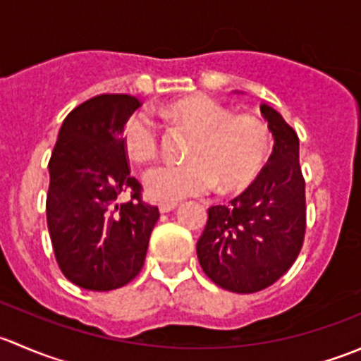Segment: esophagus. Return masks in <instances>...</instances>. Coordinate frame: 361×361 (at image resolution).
<instances>
[{
    "label": "esophagus",
    "instance_id": "esophagus-1",
    "mask_svg": "<svg viewBox=\"0 0 361 361\" xmlns=\"http://www.w3.org/2000/svg\"><path fill=\"white\" fill-rule=\"evenodd\" d=\"M178 207V202H162L159 206V211L160 213H169V211L176 209Z\"/></svg>",
    "mask_w": 361,
    "mask_h": 361
}]
</instances>
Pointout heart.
Wrapping results in <instances>:
<instances>
[{"label":"heart","mask_w":361,"mask_h":361,"mask_svg":"<svg viewBox=\"0 0 361 361\" xmlns=\"http://www.w3.org/2000/svg\"><path fill=\"white\" fill-rule=\"evenodd\" d=\"M162 115L194 133L187 164L162 166L145 178L148 197L174 202L209 192L246 188L267 162L272 134L267 122L250 113H232L206 94L178 97L162 106ZM122 145L134 162H152L159 154L157 127L145 113L126 122Z\"/></svg>","instance_id":"obj_1"}]
</instances>
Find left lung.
Wrapping results in <instances>:
<instances>
[{
  "instance_id": "1",
  "label": "left lung",
  "mask_w": 361,
  "mask_h": 361,
  "mask_svg": "<svg viewBox=\"0 0 361 361\" xmlns=\"http://www.w3.org/2000/svg\"><path fill=\"white\" fill-rule=\"evenodd\" d=\"M274 148L257 180L228 206H211L197 258L214 285L255 293L293 265L305 234V181L298 136L269 104H260Z\"/></svg>"
}]
</instances>
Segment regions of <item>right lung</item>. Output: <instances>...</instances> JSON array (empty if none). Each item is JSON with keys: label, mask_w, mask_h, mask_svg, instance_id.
<instances>
[{"label": "right lung", "mask_w": 361, "mask_h": 361, "mask_svg": "<svg viewBox=\"0 0 361 361\" xmlns=\"http://www.w3.org/2000/svg\"><path fill=\"white\" fill-rule=\"evenodd\" d=\"M140 108L129 94H101L64 118L49 162L47 225L61 271L71 283L108 292L143 269L159 207L141 201L122 145L127 118ZM131 192L129 203L116 197Z\"/></svg>", "instance_id": "add662e5"}]
</instances>
